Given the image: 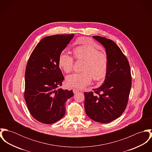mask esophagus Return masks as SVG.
<instances>
[{"label": "esophagus", "mask_w": 152, "mask_h": 152, "mask_svg": "<svg viewBox=\"0 0 152 152\" xmlns=\"http://www.w3.org/2000/svg\"><path fill=\"white\" fill-rule=\"evenodd\" d=\"M72 91H73V92H74V94H76V93H77L78 92L80 91L78 89H75V88H74V89H72Z\"/></svg>", "instance_id": "obj_1"}]
</instances>
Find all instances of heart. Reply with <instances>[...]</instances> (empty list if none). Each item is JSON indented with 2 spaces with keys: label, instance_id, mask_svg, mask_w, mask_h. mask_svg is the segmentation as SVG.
<instances>
[{
  "label": "heart",
  "instance_id": "b5f03b06",
  "mask_svg": "<svg viewBox=\"0 0 152 152\" xmlns=\"http://www.w3.org/2000/svg\"><path fill=\"white\" fill-rule=\"evenodd\" d=\"M74 57L77 60L84 61L82 72H76L66 77V83L68 87L82 89L88 85L92 80L101 81L107 74L108 66L107 56L92 45H82L75 47ZM60 67L66 73L71 72L74 65L72 56L62 51L58 58Z\"/></svg>",
  "mask_w": 152,
  "mask_h": 152
}]
</instances>
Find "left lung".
I'll list each match as a JSON object with an SVG mask.
<instances>
[{
    "instance_id": "8db88e82",
    "label": "left lung",
    "mask_w": 152,
    "mask_h": 152,
    "mask_svg": "<svg viewBox=\"0 0 152 152\" xmlns=\"http://www.w3.org/2000/svg\"><path fill=\"white\" fill-rule=\"evenodd\" d=\"M105 48L108 58L105 80L92 92H84L87 116L99 123H109L119 118L127 106L132 86L129 62L118 45L105 37L94 36Z\"/></svg>"
}]
</instances>
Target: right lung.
<instances>
[{"instance_id": "1", "label": "right lung", "mask_w": 152, "mask_h": 152, "mask_svg": "<svg viewBox=\"0 0 152 152\" xmlns=\"http://www.w3.org/2000/svg\"><path fill=\"white\" fill-rule=\"evenodd\" d=\"M74 34L45 37L28 59L25 73L24 98L32 116L44 124H52L65 115V102L74 95L63 90L64 77L59 67L60 53Z\"/></svg>"}]
</instances>
